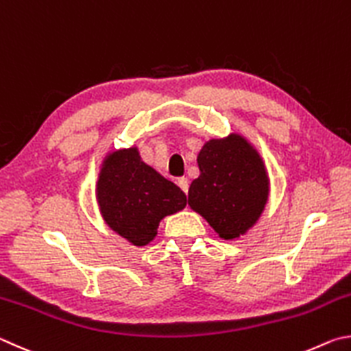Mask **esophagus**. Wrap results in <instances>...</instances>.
Listing matches in <instances>:
<instances>
[{
  "mask_svg": "<svg viewBox=\"0 0 351 351\" xmlns=\"http://www.w3.org/2000/svg\"><path fill=\"white\" fill-rule=\"evenodd\" d=\"M177 185H179L182 188V191L188 194V189H189V180L186 179V177H180L179 180H177Z\"/></svg>",
  "mask_w": 351,
  "mask_h": 351,
  "instance_id": "obj_1",
  "label": "esophagus"
}]
</instances>
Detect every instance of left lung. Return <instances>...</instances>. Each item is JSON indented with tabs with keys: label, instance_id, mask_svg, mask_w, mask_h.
Returning <instances> with one entry per match:
<instances>
[{
	"label": "left lung",
	"instance_id": "8db88e82",
	"mask_svg": "<svg viewBox=\"0 0 351 351\" xmlns=\"http://www.w3.org/2000/svg\"><path fill=\"white\" fill-rule=\"evenodd\" d=\"M200 176L188 204L223 239L253 226L268 200V176L257 151L241 135L206 141L197 157Z\"/></svg>",
	"mask_w": 351,
	"mask_h": 351
}]
</instances>
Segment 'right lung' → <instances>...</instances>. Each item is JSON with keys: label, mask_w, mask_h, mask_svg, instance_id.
I'll return each mask as SVG.
<instances>
[{"label": "right lung", "mask_w": 351, "mask_h": 351, "mask_svg": "<svg viewBox=\"0 0 351 351\" xmlns=\"http://www.w3.org/2000/svg\"><path fill=\"white\" fill-rule=\"evenodd\" d=\"M97 200L104 222L137 247L157 234L160 220L186 206L182 189L141 162L137 147L104 158L97 182Z\"/></svg>", "instance_id": "obj_1"}]
</instances>
